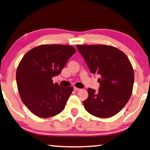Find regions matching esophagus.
I'll return each instance as SVG.
<instances>
[{
  "label": "esophagus",
  "mask_w": 150,
  "mask_h": 150,
  "mask_svg": "<svg viewBox=\"0 0 150 150\" xmlns=\"http://www.w3.org/2000/svg\"><path fill=\"white\" fill-rule=\"evenodd\" d=\"M74 90L76 91H80L81 88H77V87H74Z\"/></svg>",
  "instance_id": "34e87169"
}]
</instances>
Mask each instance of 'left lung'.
<instances>
[{"label": "left lung", "mask_w": 150, "mask_h": 150, "mask_svg": "<svg viewBox=\"0 0 150 150\" xmlns=\"http://www.w3.org/2000/svg\"><path fill=\"white\" fill-rule=\"evenodd\" d=\"M90 71L98 74L100 88H88L83 105L88 113L109 118L122 109L132 93L134 73L130 60L123 52L107 45H77Z\"/></svg>", "instance_id": "obj_1"}]
</instances>
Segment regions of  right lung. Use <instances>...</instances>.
Returning a JSON list of instances; mask_svg holds the SVG:
<instances>
[{
    "instance_id": "right-lung-1",
    "label": "right lung",
    "mask_w": 150,
    "mask_h": 150,
    "mask_svg": "<svg viewBox=\"0 0 150 150\" xmlns=\"http://www.w3.org/2000/svg\"><path fill=\"white\" fill-rule=\"evenodd\" d=\"M76 52L70 45L44 44L28 51L16 70L20 98L35 116L50 118L62 112L73 90L53 83Z\"/></svg>"
}]
</instances>
